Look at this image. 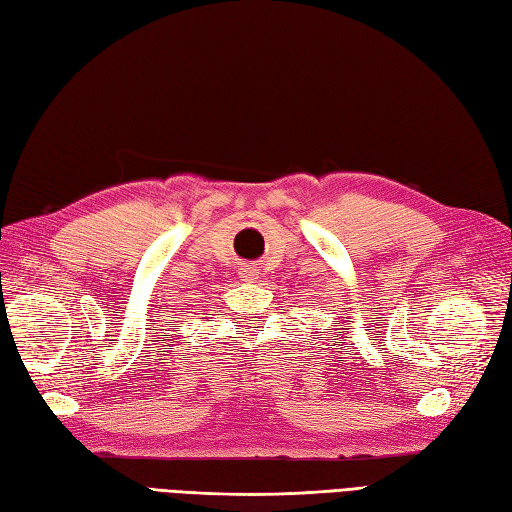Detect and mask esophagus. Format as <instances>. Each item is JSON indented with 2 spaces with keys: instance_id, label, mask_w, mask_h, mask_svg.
<instances>
[{
  "instance_id": "obj_1",
  "label": "esophagus",
  "mask_w": 512,
  "mask_h": 512,
  "mask_svg": "<svg viewBox=\"0 0 512 512\" xmlns=\"http://www.w3.org/2000/svg\"><path fill=\"white\" fill-rule=\"evenodd\" d=\"M240 277L244 281H257L259 279V268L257 266H251V264H244L240 268Z\"/></svg>"
}]
</instances>
